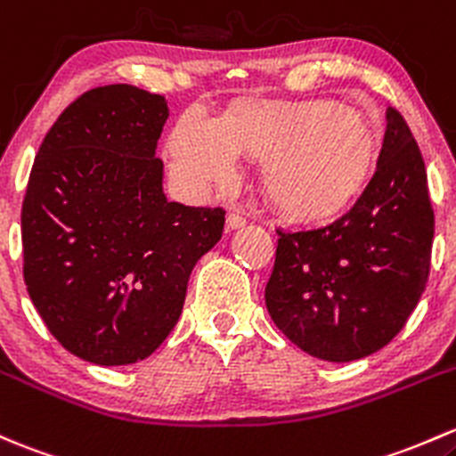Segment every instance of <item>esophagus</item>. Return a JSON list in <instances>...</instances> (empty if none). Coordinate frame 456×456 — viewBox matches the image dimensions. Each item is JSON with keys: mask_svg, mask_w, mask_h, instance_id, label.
<instances>
[{"mask_svg": "<svg viewBox=\"0 0 456 456\" xmlns=\"http://www.w3.org/2000/svg\"><path fill=\"white\" fill-rule=\"evenodd\" d=\"M247 224V218L240 212H232L227 216V229H240Z\"/></svg>", "mask_w": 456, "mask_h": 456, "instance_id": "obj_1", "label": "esophagus"}]
</instances>
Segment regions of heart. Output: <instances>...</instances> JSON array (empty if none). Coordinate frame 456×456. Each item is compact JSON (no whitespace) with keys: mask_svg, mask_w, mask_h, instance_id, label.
I'll list each match as a JSON object with an SVG mask.
<instances>
[{"mask_svg":"<svg viewBox=\"0 0 456 456\" xmlns=\"http://www.w3.org/2000/svg\"><path fill=\"white\" fill-rule=\"evenodd\" d=\"M170 161L191 188L236 181V155L262 167V185L281 214L299 223L341 216L371 179L378 157L365 115L330 100L286 107H242L223 122L199 111L172 128Z\"/></svg>","mask_w":456,"mask_h":456,"instance_id":"obj_1","label":"heart"}]
</instances>
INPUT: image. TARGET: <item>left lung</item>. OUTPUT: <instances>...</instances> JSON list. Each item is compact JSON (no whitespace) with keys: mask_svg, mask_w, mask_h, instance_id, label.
<instances>
[{"mask_svg":"<svg viewBox=\"0 0 456 456\" xmlns=\"http://www.w3.org/2000/svg\"><path fill=\"white\" fill-rule=\"evenodd\" d=\"M265 299L297 347L349 362L391 343L430 273L435 214L409 124L387 111L373 179L347 214L310 232H277Z\"/></svg>","mask_w":456,"mask_h":456,"instance_id":"left-lung-1","label":"left lung"}]
</instances>
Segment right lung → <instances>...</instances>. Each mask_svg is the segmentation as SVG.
I'll use <instances>...</instances> for the list:
<instances>
[{
	"label": "right lung",
	"mask_w": 456,
	"mask_h": 456,
	"mask_svg": "<svg viewBox=\"0 0 456 456\" xmlns=\"http://www.w3.org/2000/svg\"><path fill=\"white\" fill-rule=\"evenodd\" d=\"M164 95L95 87L59 115L21 209L23 280L67 352L94 365L151 356L179 321L190 273L223 236V208L164 194Z\"/></svg>",
	"instance_id": "add662e5"
}]
</instances>
